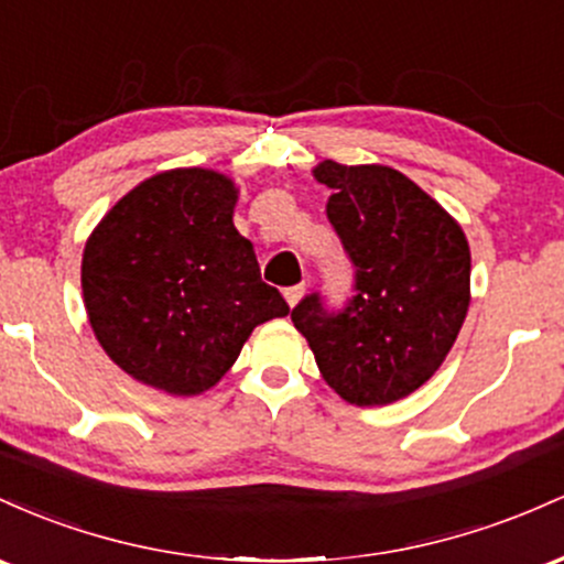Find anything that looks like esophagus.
<instances>
[{"instance_id":"34e87169","label":"esophagus","mask_w":564,"mask_h":564,"mask_svg":"<svg viewBox=\"0 0 564 564\" xmlns=\"http://www.w3.org/2000/svg\"><path fill=\"white\" fill-rule=\"evenodd\" d=\"M303 295H306V284H293V288L284 290V301H288L290 306H299Z\"/></svg>"}]
</instances>
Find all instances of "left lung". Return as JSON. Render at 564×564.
<instances>
[{
    "instance_id": "8db88e82",
    "label": "left lung",
    "mask_w": 564,
    "mask_h": 564,
    "mask_svg": "<svg viewBox=\"0 0 564 564\" xmlns=\"http://www.w3.org/2000/svg\"><path fill=\"white\" fill-rule=\"evenodd\" d=\"M312 173L333 188L327 218L357 265V295L340 314L308 295L290 314L295 330L340 400H404L440 370L469 312V239L400 170L325 160Z\"/></svg>"
}]
</instances>
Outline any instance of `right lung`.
I'll return each mask as SVG.
<instances>
[{"mask_svg": "<svg viewBox=\"0 0 564 564\" xmlns=\"http://www.w3.org/2000/svg\"><path fill=\"white\" fill-rule=\"evenodd\" d=\"M237 199V183L218 170H164L124 194L87 237V319L138 383L197 397L229 372L258 325L290 314L234 226Z\"/></svg>", "mask_w": 564, "mask_h": 564, "instance_id": "obj_1", "label": "right lung"}]
</instances>
